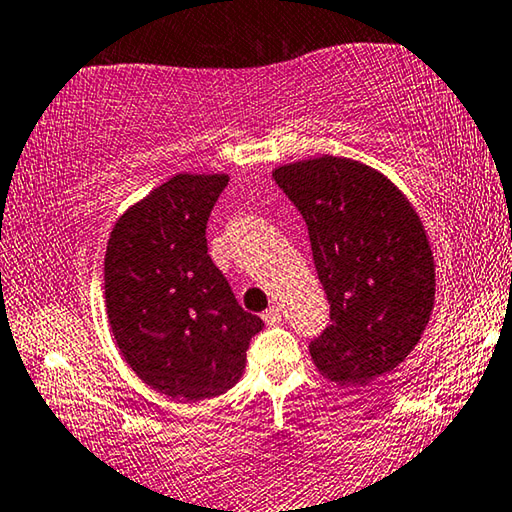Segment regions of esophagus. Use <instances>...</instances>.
Segmentation results:
<instances>
[{"label":"esophagus","mask_w":512,"mask_h":512,"mask_svg":"<svg viewBox=\"0 0 512 512\" xmlns=\"http://www.w3.org/2000/svg\"><path fill=\"white\" fill-rule=\"evenodd\" d=\"M263 320H265V325H279V322H281L279 306H270V309L263 313Z\"/></svg>","instance_id":"obj_1"}]
</instances>
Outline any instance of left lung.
I'll return each instance as SVG.
<instances>
[{"label": "left lung", "mask_w": 512, "mask_h": 512, "mask_svg": "<svg viewBox=\"0 0 512 512\" xmlns=\"http://www.w3.org/2000/svg\"><path fill=\"white\" fill-rule=\"evenodd\" d=\"M272 178L309 226L332 325L311 341L316 371L364 387L416 348L435 304L421 217L391 180L350 157L281 164Z\"/></svg>", "instance_id": "1"}]
</instances>
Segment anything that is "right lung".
<instances>
[{"label":"right lung","mask_w":512,"mask_h":512,"mask_svg":"<svg viewBox=\"0 0 512 512\" xmlns=\"http://www.w3.org/2000/svg\"><path fill=\"white\" fill-rule=\"evenodd\" d=\"M229 174H178L116 219L105 306L123 359L169 398L206 400L242 377L263 320L235 300L208 256L210 210Z\"/></svg>","instance_id":"obj_1"}]
</instances>
